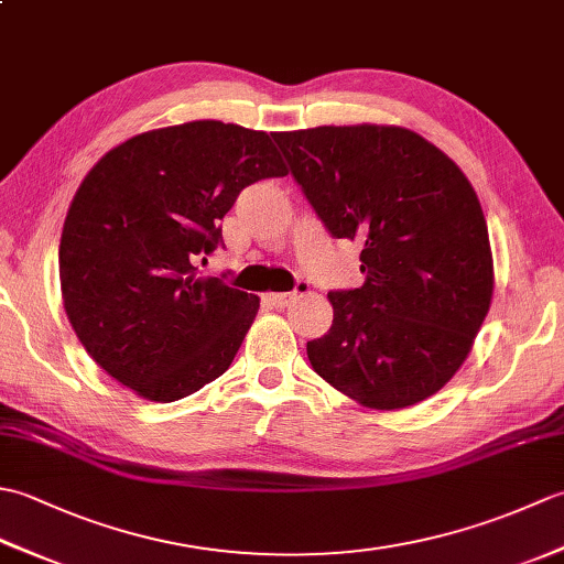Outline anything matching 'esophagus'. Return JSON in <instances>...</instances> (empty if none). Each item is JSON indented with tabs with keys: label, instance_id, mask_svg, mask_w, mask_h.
I'll use <instances>...</instances> for the list:
<instances>
[{
	"label": "esophagus",
	"instance_id": "1",
	"mask_svg": "<svg viewBox=\"0 0 564 564\" xmlns=\"http://www.w3.org/2000/svg\"><path fill=\"white\" fill-rule=\"evenodd\" d=\"M295 297H297V293H267V297H263V301H267L273 307L283 310V307H289L295 301Z\"/></svg>",
	"mask_w": 564,
	"mask_h": 564
}]
</instances>
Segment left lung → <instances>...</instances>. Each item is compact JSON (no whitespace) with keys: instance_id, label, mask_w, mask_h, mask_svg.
I'll return each mask as SVG.
<instances>
[{"instance_id":"obj_1","label":"left lung","mask_w":564,"mask_h":564,"mask_svg":"<svg viewBox=\"0 0 564 564\" xmlns=\"http://www.w3.org/2000/svg\"><path fill=\"white\" fill-rule=\"evenodd\" d=\"M332 237L358 239L361 289L329 293L332 327L307 341L315 373L368 410L436 394L489 313L495 263L473 184L400 126L273 133Z\"/></svg>"}]
</instances>
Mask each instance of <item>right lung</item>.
<instances>
[{"instance_id":"obj_1","label":"right lung","mask_w":564,"mask_h":564,"mask_svg":"<svg viewBox=\"0 0 564 564\" xmlns=\"http://www.w3.org/2000/svg\"><path fill=\"white\" fill-rule=\"evenodd\" d=\"M289 170L269 133L223 121L148 130L84 176L59 237L72 329L106 373L174 402L230 368L259 297L194 263L223 242L239 191Z\"/></svg>"}]
</instances>
